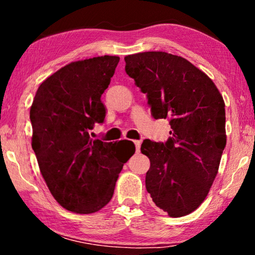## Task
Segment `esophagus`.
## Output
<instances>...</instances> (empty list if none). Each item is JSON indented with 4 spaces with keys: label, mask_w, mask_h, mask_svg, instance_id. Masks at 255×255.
<instances>
[{
    "label": "esophagus",
    "mask_w": 255,
    "mask_h": 255,
    "mask_svg": "<svg viewBox=\"0 0 255 255\" xmlns=\"http://www.w3.org/2000/svg\"><path fill=\"white\" fill-rule=\"evenodd\" d=\"M133 144H135V146H136V152H137V153H139L141 141H140V140H133Z\"/></svg>",
    "instance_id": "esophagus-1"
}]
</instances>
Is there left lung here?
I'll use <instances>...</instances> for the list:
<instances>
[{
    "label": "left lung",
    "instance_id": "8db88e82",
    "mask_svg": "<svg viewBox=\"0 0 255 255\" xmlns=\"http://www.w3.org/2000/svg\"><path fill=\"white\" fill-rule=\"evenodd\" d=\"M125 71L147 94L153 118L170 117L166 143L145 139L146 190L170 217L195 211L208 195L226 146L225 102L213 80L183 57L145 51L125 57Z\"/></svg>",
    "mask_w": 255,
    "mask_h": 255
}]
</instances>
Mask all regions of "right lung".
Masks as SVG:
<instances>
[{"label":"right lung","instance_id":"add662e5","mask_svg":"<svg viewBox=\"0 0 255 255\" xmlns=\"http://www.w3.org/2000/svg\"><path fill=\"white\" fill-rule=\"evenodd\" d=\"M99 56L67 64L42 82L30 108L31 146L42 178L58 204L76 214H92L114 196L124 164L135 145L92 139L89 130L103 123L101 96L119 63Z\"/></svg>","mask_w":255,"mask_h":255}]
</instances>
